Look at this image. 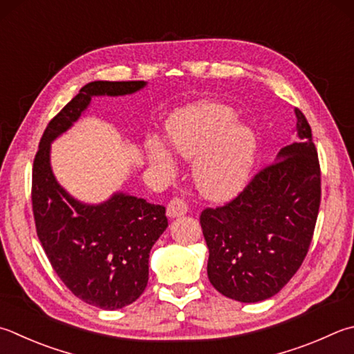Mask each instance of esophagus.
<instances>
[{"instance_id": "1", "label": "esophagus", "mask_w": 354, "mask_h": 354, "mask_svg": "<svg viewBox=\"0 0 354 354\" xmlns=\"http://www.w3.org/2000/svg\"><path fill=\"white\" fill-rule=\"evenodd\" d=\"M187 210H189L187 203H185L184 199H179V198H173L169 203V205H167V215H169L170 218L183 216L187 214Z\"/></svg>"}]
</instances>
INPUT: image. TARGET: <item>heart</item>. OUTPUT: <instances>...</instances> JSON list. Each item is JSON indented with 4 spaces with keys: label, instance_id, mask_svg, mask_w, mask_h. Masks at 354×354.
I'll list each match as a JSON object with an SVG mask.
<instances>
[{
    "label": "heart",
    "instance_id": "b5f03b06",
    "mask_svg": "<svg viewBox=\"0 0 354 354\" xmlns=\"http://www.w3.org/2000/svg\"><path fill=\"white\" fill-rule=\"evenodd\" d=\"M239 114L216 102H198L176 111L167 122V139L179 156L196 160L194 178L204 198L227 201L240 194L254 170L257 136L248 125L236 124ZM150 162L173 171L176 160L159 139L147 140Z\"/></svg>",
    "mask_w": 354,
    "mask_h": 354
}]
</instances>
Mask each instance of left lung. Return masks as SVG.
Returning <instances> with one entry per match:
<instances>
[{"label":"left lung","mask_w":354,"mask_h":354,"mask_svg":"<svg viewBox=\"0 0 354 354\" xmlns=\"http://www.w3.org/2000/svg\"><path fill=\"white\" fill-rule=\"evenodd\" d=\"M295 140L257 173L234 201L205 209L207 275L218 292L243 304L277 294L297 272L320 205V169L311 128L295 108Z\"/></svg>","instance_id":"obj_1"}]
</instances>
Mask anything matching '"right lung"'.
Returning a JSON list of instances; mask_svg holds the SVG:
<instances>
[{
  "mask_svg": "<svg viewBox=\"0 0 354 354\" xmlns=\"http://www.w3.org/2000/svg\"><path fill=\"white\" fill-rule=\"evenodd\" d=\"M147 82L95 80L49 122L32 170L37 235L75 297L102 310H120L149 283L150 250L169 226L165 207L118 190L102 203H85L62 187L50 165V144L86 113L93 97H119Z\"/></svg>",
  "mask_w": 354,
  "mask_h": 354,
  "instance_id": "right-lung-1",
  "label": "right lung"
}]
</instances>
